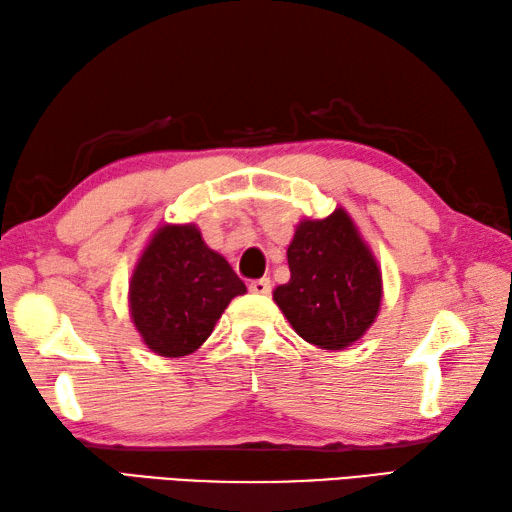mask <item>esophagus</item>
<instances>
[{"mask_svg": "<svg viewBox=\"0 0 512 512\" xmlns=\"http://www.w3.org/2000/svg\"><path fill=\"white\" fill-rule=\"evenodd\" d=\"M249 291L252 294H260V296H267L271 294V280L269 278H256L249 283Z\"/></svg>", "mask_w": 512, "mask_h": 512, "instance_id": "obj_1", "label": "esophagus"}]
</instances>
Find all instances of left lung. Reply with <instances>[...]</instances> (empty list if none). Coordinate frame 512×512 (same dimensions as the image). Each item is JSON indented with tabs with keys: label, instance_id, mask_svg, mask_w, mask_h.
Returning a JSON list of instances; mask_svg holds the SVG:
<instances>
[{
	"label": "left lung",
	"instance_id": "obj_1",
	"mask_svg": "<svg viewBox=\"0 0 512 512\" xmlns=\"http://www.w3.org/2000/svg\"><path fill=\"white\" fill-rule=\"evenodd\" d=\"M287 260L291 278L274 300L298 336L331 351L362 338L378 316L382 276L347 212L302 221Z\"/></svg>",
	"mask_w": 512,
	"mask_h": 512
}]
</instances>
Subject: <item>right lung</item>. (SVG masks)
Listing matches in <instances>:
<instances>
[{"label":"right lung","mask_w":512,"mask_h":512,"mask_svg":"<svg viewBox=\"0 0 512 512\" xmlns=\"http://www.w3.org/2000/svg\"><path fill=\"white\" fill-rule=\"evenodd\" d=\"M247 287L194 225H165L145 247L130 283V311L143 342L181 358L210 338L229 300Z\"/></svg>","instance_id":"1"}]
</instances>
